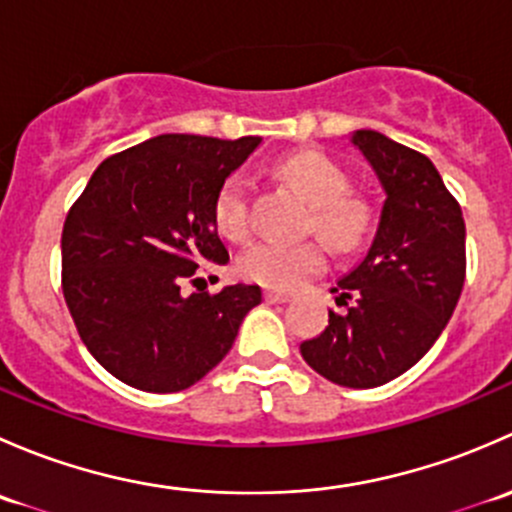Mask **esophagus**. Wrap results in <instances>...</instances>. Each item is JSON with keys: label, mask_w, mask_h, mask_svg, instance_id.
<instances>
[{"label": "esophagus", "mask_w": 512, "mask_h": 512, "mask_svg": "<svg viewBox=\"0 0 512 512\" xmlns=\"http://www.w3.org/2000/svg\"><path fill=\"white\" fill-rule=\"evenodd\" d=\"M265 299H267V302H270V304H285V302H289V299H292V297H289V294H285V292H275V289H267Z\"/></svg>", "instance_id": "34e87169"}]
</instances>
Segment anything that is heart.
Segmentation results:
<instances>
[{
    "mask_svg": "<svg viewBox=\"0 0 512 512\" xmlns=\"http://www.w3.org/2000/svg\"><path fill=\"white\" fill-rule=\"evenodd\" d=\"M280 173L312 205L309 230L329 247L349 252L364 242L371 230V208L366 200L349 195V178L337 163L317 151H299L280 163ZM215 225L230 240L250 235V188L242 175H230L215 198ZM245 280L270 289H294L307 277L324 270V252L314 242L285 245L275 240L252 242L237 260Z\"/></svg>",
    "mask_w": 512,
    "mask_h": 512,
    "instance_id": "heart-1",
    "label": "heart"
}]
</instances>
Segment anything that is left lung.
<instances>
[{
  "mask_svg": "<svg viewBox=\"0 0 512 512\" xmlns=\"http://www.w3.org/2000/svg\"><path fill=\"white\" fill-rule=\"evenodd\" d=\"M352 146L384 190L374 240L337 282L329 324L299 344L324 379L374 389L396 379L446 329L466 280V223L436 165L379 131L352 133Z\"/></svg>",
  "mask_w": 512,
  "mask_h": 512,
  "instance_id": "8db88e82",
  "label": "left lung"
}]
</instances>
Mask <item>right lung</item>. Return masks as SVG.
Wrapping results in <instances>:
<instances>
[{
	"label": "right lung",
	"mask_w": 512,
	"mask_h": 512,
	"mask_svg": "<svg viewBox=\"0 0 512 512\" xmlns=\"http://www.w3.org/2000/svg\"><path fill=\"white\" fill-rule=\"evenodd\" d=\"M262 138L165 133L106 158L69 210L61 282L86 349L108 374L153 394L183 391L225 359L257 285L193 292L203 262L227 265L220 185ZM195 282V280H193Z\"/></svg>",
	"instance_id": "obj_1"
}]
</instances>
